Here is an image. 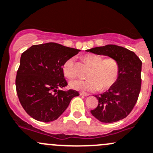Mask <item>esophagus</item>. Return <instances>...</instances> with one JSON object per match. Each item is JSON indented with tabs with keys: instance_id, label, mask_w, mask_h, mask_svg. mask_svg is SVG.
I'll return each instance as SVG.
<instances>
[{
	"instance_id": "34e87169",
	"label": "esophagus",
	"mask_w": 153,
	"mask_h": 153,
	"mask_svg": "<svg viewBox=\"0 0 153 153\" xmlns=\"http://www.w3.org/2000/svg\"><path fill=\"white\" fill-rule=\"evenodd\" d=\"M79 94H80L81 96H88L89 94H87V93H85V92H80L79 93Z\"/></svg>"
}]
</instances>
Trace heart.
<instances>
[{"label":"heart","instance_id":"heart-1","mask_svg":"<svg viewBox=\"0 0 153 153\" xmlns=\"http://www.w3.org/2000/svg\"><path fill=\"white\" fill-rule=\"evenodd\" d=\"M84 59L92 69L88 74V79L75 78L70 80L69 85L73 89L81 91H94L98 89L106 90L112 86L117 80L119 68L118 62L112 58L103 59L96 54H87ZM64 74L67 77L75 75L74 58H71L63 65Z\"/></svg>","mask_w":153,"mask_h":153}]
</instances>
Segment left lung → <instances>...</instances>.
<instances>
[{
    "label": "left lung",
    "instance_id": "left-lung-1",
    "mask_svg": "<svg viewBox=\"0 0 153 153\" xmlns=\"http://www.w3.org/2000/svg\"><path fill=\"white\" fill-rule=\"evenodd\" d=\"M86 52L108 56L118 62L117 80L107 91L97 94L98 105L91 110L93 116L104 123H112L126 118L134 107L141 87L142 62L132 51L116 45H106Z\"/></svg>",
    "mask_w": 153,
    "mask_h": 153
}]
</instances>
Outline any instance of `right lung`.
<instances>
[{
	"label": "right lung",
	"instance_id": "1",
	"mask_svg": "<svg viewBox=\"0 0 153 153\" xmlns=\"http://www.w3.org/2000/svg\"><path fill=\"white\" fill-rule=\"evenodd\" d=\"M80 50L56 43L34 45L23 52L16 78L19 99L26 113L37 121L57 119L79 92L61 88L68 85L64 64Z\"/></svg>",
	"mask_w": 153,
	"mask_h": 153
}]
</instances>
